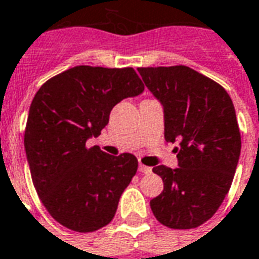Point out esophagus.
I'll list each match as a JSON object with an SVG mask.
<instances>
[{
  "label": "esophagus",
  "instance_id": "obj_1",
  "mask_svg": "<svg viewBox=\"0 0 259 259\" xmlns=\"http://www.w3.org/2000/svg\"><path fill=\"white\" fill-rule=\"evenodd\" d=\"M139 172L142 174H150L152 172V168L150 167H148V165H143V164H139Z\"/></svg>",
  "mask_w": 259,
  "mask_h": 259
}]
</instances>
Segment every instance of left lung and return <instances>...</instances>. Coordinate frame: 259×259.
Wrapping results in <instances>:
<instances>
[{
  "mask_svg": "<svg viewBox=\"0 0 259 259\" xmlns=\"http://www.w3.org/2000/svg\"><path fill=\"white\" fill-rule=\"evenodd\" d=\"M164 107V138L179 142V167L157 165L164 189L150 200L156 220L171 229L203 225L230 189L241 149L233 102L225 88L188 66L138 67Z\"/></svg>",
  "mask_w": 259,
  "mask_h": 259,
  "instance_id": "1",
  "label": "left lung"
}]
</instances>
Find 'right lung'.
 <instances>
[{
	"label": "right lung",
	"instance_id": "obj_1",
	"mask_svg": "<svg viewBox=\"0 0 259 259\" xmlns=\"http://www.w3.org/2000/svg\"><path fill=\"white\" fill-rule=\"evenodd\" d=\"M145 90L132 67L75 66L42 84L24 130L34 188L51 217L67 229L90 233L114 218L134 175L131 153L110 156L87 139L101 135L113 107Z\"/></svg>",
	"mask_w": 259,
	"mask_h": 259
}]
</instances>
